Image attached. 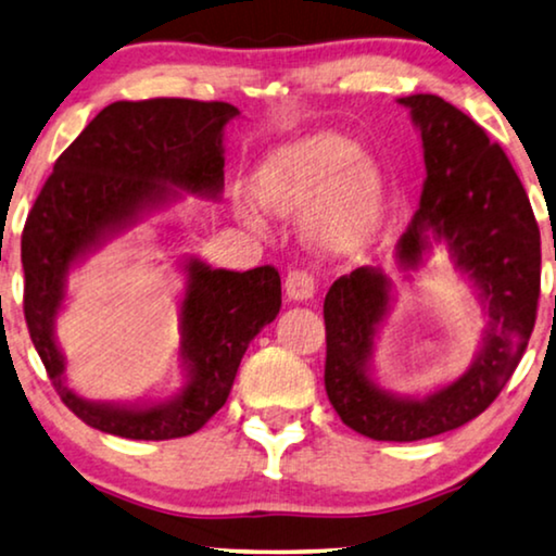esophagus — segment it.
Here are the masks:
<instances>
[{"mask_svg": "<svg viewBox=\"0 0 556 556\" xmlns=\"http://www.w3.org/2000/svg\"><path fill=\"white\" fill-rule=\"evenodd\" d=\"M316 293L314 276L308 270H293L286 276V295L291 301H311Z\"/></svg>", "mask_w": 556, "mask_h": 556, "instance_id": "34e87169", "label": "esophagus"}]
</instances>
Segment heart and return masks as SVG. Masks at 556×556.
<instances>
[{"label":"heart","mask_w":556,"mask_h":556,"mask_svg":"<svg viewBox=\"0 0 556 556\" xmlns=\"http://www.w3.org/2000/svg\"><path fill=\"white\" fill-rule=\"evenodd\" d=\"M257 194L276 215L308 213L306 232L324 253H352L375 235L382 217V179L344 136L318 131L270 151L257 172ZM242 223L257 227L248 207Z\"/></svg>","instance_id":"obj_1"}]
</instances>
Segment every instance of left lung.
I'll return each mask as SVG.
<instances>
[{
    "label": "left lung",
    "instance_id": "8db88e82",
    "mask_svg": "<svg viewBox=\"0 0 556 556\" xmlns=\"http://www.w3.org/2000/svg\"><path fill=\"white\" fill-rule=\"evenodd\" d=\"M397 103L420 131L425 181L394 263L397 270H420L432 250L445 248L481 301V344L470 367L438 390H387L375 375V352L397 291L379 268H356L326 293L324 382L349 428L371 440L413 443L470 422L511 379L534 331L542 248L529 197L498 143L438 96Z\"/></svg>",
    "mask_w": 556,
    "mask_h": 556
}]
</instances>
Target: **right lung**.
Returning <instances> with one entry per match:
<instances>
[{"mask_svg": "<svg viewBox=\"0 0 556 556\" xmlns=\"http://www.w3.org/2000/svg\"><path fill=\"white\" fill-rule=\"evenodd\" d=\"M230 103L187 98L116 101L98 113L52 166L22 232L25 318L60 400L90 428L131 440L192 435L227 402L250 341L280 311V276L179 261L181 387L156 402H93L67 384L55 324L67 278L90 255L185 194L219 200Z\"/></svg>", "mask_w": 556, "mask_h": 556, "instance_id": "obj_1", "label": "right lung"}]
</instances>
